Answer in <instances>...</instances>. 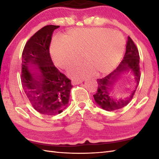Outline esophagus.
I'll use <instances>...</instances> for the list:
<instances>
[{
    "instance_id": "1",
    "label": "esophagus",
    "mask_w": 159,
    "mask_h": 159,
    "mask_svg": "<svg viewBox=\"0 0 159 159\" xmlns=\"http://www.w3.org/2000/svg\"><path fill=\"white\" fill-rule=\"evenodd\" d=\"M81 80H73L71 81V84L73 85H76L78 84H80V83H81Z\"/></svg>"
}]
</instances>
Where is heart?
I'll use <instances>...</instances> for the list:
<instances>
[{"instance_id":"b5f03b06","label":"heart","mask_w":159,"mask_h":159,"mask_svg":"<svg viewBox=\"0 0 159 159\" xmlns=\"http://www.w3.org/2000/svg\"><path fill=\"white\" fill-rule=\"evenodd\" d=\"M125 39L118 31L106 28H77L70 30L64 38L53 40L50 52L54 63L68 69L81 57L85 61L75 64L69 70V76L83 79L97 71L107 74L117 65L123 55Z\"/></svg>"}]
</instances>
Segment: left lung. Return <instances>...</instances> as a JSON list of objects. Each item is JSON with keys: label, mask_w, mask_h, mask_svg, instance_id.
Returning a JSON list of instances; mask_svg holds the SVG:
<instances>
[{"label": "left lung", "mask_w": 159, "mask_h": 159, "mask_svg": "<svg viewBox=\"0 0 159 159\" xmlns=\"http://www.w3.org/2000/svg\"><path fill=\"white\" fill-rule=\"evenodd\" d=\"M123 72L130 73L133 76L135 88L128 96L125 98H118L112 91V86L116 77ZM139 80L140 70L139 52L133 40L128 36L124 57L119 65L107 76L97 80L98 88L97 93L93 95L95 101L101 108L106 111H112L121 109L132 100L139 85Z\"/></svg>", "instance_id": "1"}]
</instances>
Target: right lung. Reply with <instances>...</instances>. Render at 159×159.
I'll list each match as a JSON object with an SVG mask.
<instances>
[{
	"label": "right lung",
	"mask_w": 159,
	"mask_h": 159,
	"mask_svg": "<svg viewBox=\"0 0 159 159\" xmlns=\"http://www.w3.org/2000/svg\"><path fill=\"white\" fill-rule=\"evenodd\" d=\"M60 26L47 25L26 42L21 55V82L24 91L38 112L60 114L68 106L71 80L53 64L50 55L52 33Z\"/></svg>",
	"instance_id": "right-lung-1"
}]
</instances>
